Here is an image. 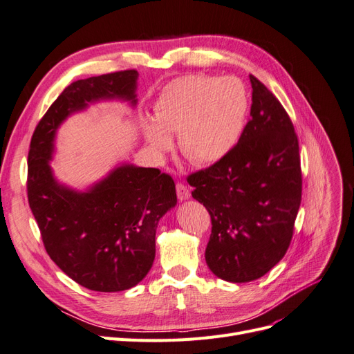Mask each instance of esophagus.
Here are the masks:
<instances>
[{
	"mask_svg": "<svg viewBox=\"0 0 354 354\" xmlns=\"http://www.w3.org/2000/svg\"><path fill=\"white\" fill-rule=\"evenodd\" d=\"M176 190H177V198H178L180 201H186V199L190 198V190H189L185 185L177 183Z\"/></svg>",
	"mask_w": 354,
	"mask_h": 354,
	"instance_id": "obj_1",
	"label": "esophagus"
}]
</instances>
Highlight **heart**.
<instances>
[{"label":"heart","mask_w":354,"mask_h":354,"mask_svg":"<svg viewBox=\"0 0 354 354\" xmlns=\"http://www.w3.org/2000/svg\"><path fill=\"white\" fill-rule=\"evenodd\" d=\"M250 97L234 77L186 75L168 82L153 104V120L143 116L147 146L162 156L178 134L180 152L194 164L209 165L238 145L246 124Z\"/></svg>","instance_id":"1"}]
</instances>
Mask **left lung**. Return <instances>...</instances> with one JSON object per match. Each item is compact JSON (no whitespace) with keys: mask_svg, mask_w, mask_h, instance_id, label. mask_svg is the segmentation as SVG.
Listing matches in <instances>:
<instances>
[{"mask_svg":"<svg viewBox=\"0 0 354 354\" xmlns=\"http://www.w3.org/2000/svg\"><path fill=\"white\" fill-rule=\"evenodd\" d=\"M251 120L233 151L189 176L194 196L211 216L205 250L223 281L259 279L279 263L292 239L301 203L298 138L281 102L250 75Z\"/></svg>","mask_w":354,"mask_h":354,"instance_id":"left-lung-1","label":"left lung"}]
</instances>
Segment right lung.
Masks as SVG:
<instances>
[{"instance_id":"add662e5","label":"right lung","mask_w":354,"mask_h":354,"mask_svg":"<svg viewBox=\"0 0 354 354\" xmlns=\"http://www.w3.org/2000/svg\"><path fill=\"white\" fill-rule=\"evenodd\" d=\"M137 71L75 81L35 128L28 155V201L46 251L84 288L118 292L145 279L155 260L159 220L177 205L174 180L158 168L121 162L78 190L56 178L50 162L60 125L99 102L137 104Z\"/></svg>"}]
</instances>
